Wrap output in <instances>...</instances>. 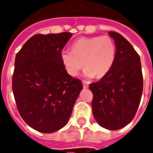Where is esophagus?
Segmentation results:
<instances>
[{"mask_svg": "<svg viewBox=\"0 0 153 153\" xmlns=\"http://www.w3.org/2000/svg\"><path fill=\"white\" fill-rule=\"evenodd\" d=\"M88 82L86 81V80H83V88H88Z\"/></svg>", "mask_w": 153, "mask_h": 153, "instance_id": "1", "label": "esophagus"}]
</instances>
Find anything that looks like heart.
Segmentation results:
<instances>
[{
	"label": "heart",
	"mask_w": 153,
	"mask_h": 153,
	"mask_svg": "<svg viewBox=\"0 0 153 153\" xmlns=\"http://www.w3.org/2000/svg\"><path fill=\"white\" fill-rule=\"evenodd\" d=\"M116 57V46L108 36L80 38L71 45V51L64 50L60 60L71 76H76L84 66V75L105 76L111 70Z\"/></svg>",
	"instance_id": "b5f03b06"
}]
</instances>
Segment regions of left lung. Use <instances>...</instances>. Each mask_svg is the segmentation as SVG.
<instances>
[{
  "mask_svg": "<svg viewBox=\"0 0 153 153\" xmlns=\"http://www.w3.org/2000/svg\"><path fill=\"white\" fill-rule=\"evenodd\" d=\"M115 41L116 57L111 70L89 84L93 95L94 118L102 127L116 130L135 116L143 88L140 57L132 45L116 32H109Z\"/></svg>",
  "mask_w": 153,
  "mask_h": 153,
  "instance_id": "obj_1",
  "label": "left lung"
}]
</instances>
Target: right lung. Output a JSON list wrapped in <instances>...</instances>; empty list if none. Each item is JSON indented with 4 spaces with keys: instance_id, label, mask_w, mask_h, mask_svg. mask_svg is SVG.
Returning <instances> with one entry per match:
<instances>
[{
    "instance_id": "right-lung-1",
    "label": "right lung",
    "mask_w": 153,
    "mask_h": 153,
    "mask_svg": "<svg viewBox=\"0 0 153 153\" xmlns=\"http://www.w3.org/2000/svg\"><path fill=\"white\" fill-rule=\"evenodd\" d=\"M72 33L35 34L16 54L12 90L17 109L30 127L50 134L66 125L83 89L70 76L60 53Z\"/></svg>"
}]
</instances>
